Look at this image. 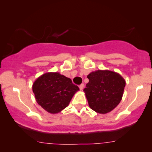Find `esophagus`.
Instances as JSON below:
<instances>
[{
  "instance_id": "obj_1",
  "label": "esophagus",
  "mask_w": 152,
  "mask_h": 152,
  "mask_svg": "<svg viewBox=\"0 0 152 152\" xmlns=\"http://www.w3.org/2000/svg\"><path fill=\"white\" fill-rule=\"evenodd\" d=\"M83 88H84V85H83V83H82V84H81L79 86V88L80 90H83Z\"/></svg>"
}]
</instances>
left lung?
I'll use <instances>...</instances> for the list:
<instances>
[{
  "instance_id": "1",
  "label": "left lung",
  "mask_w": 152,
  "mask_h": 152,
  "mask_svg": "<svg viewBox=\"0 0 152 152\" xmlns=\"http://www.w3.org/2000/svg\"><path fill=\"white\" fill-rule=\"evenodd\" d=\"M87 78L89 81L83 91L91 109L102 114L114 109L123 96L126 86L124 78L109 70L93 71Z\"/></svg>"
}]
</instances>
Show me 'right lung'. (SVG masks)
I'll return each instance as SVG.
<instances>
[{
	"label": "right lung",
	"mask_w": 152,
	"mask_h": 152,
	"mask_svg": "<svg viewBox=\"0 0 152 152\" xmlns=\"http://www.w3.org/2000/svg\"><path fill=\"white\" fill-rule=\"evenodd\" d=\"M32 89L38 104L47 112L55 114L69 106L79 88L60 73L48 72L34 81Z\"/></svg>",
	"instance_id": "obj_1"
}]
</instances>
